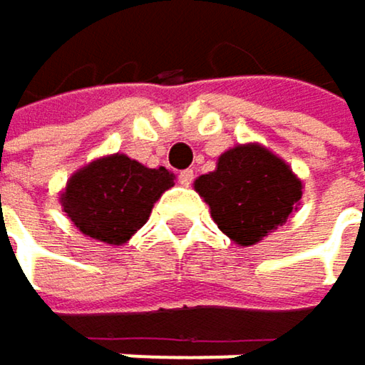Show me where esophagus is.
I'll return each instance as SVG.
<instances>
[{"instance_id":"34e87169","label":"esophagus","mask_w":365,"mask_h":365,"mask_svg":"<svg viewBox=\"0 0 365 365\" xmlns=\"http://www.w3.org/2000/svg\"><path fill=\"white\" fill-rule=\"evenodd\" d=\"M178 182H180L182 187H189V185L193 182V170H182V172L178 174Z\"/></svg>"}]
</instances>
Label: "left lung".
<instances>
[{
    "label": "left lung",
    "mask_w": 365,
    "mask_h": 365,
    "mask_svg": "<svg viewBox=\"0 0 365 365\" xmlns=\"http://www.w3.org/2000/svg\"><path fill=\"white\" fill-rule=\"evenodd\" d=\"M193 187L219 230L240 247H253L284 225L304 189L291 165L259 142L225 150L215 172L202 174Z\"/></svg>",
    "instance_id": "1"
}]
</instances>
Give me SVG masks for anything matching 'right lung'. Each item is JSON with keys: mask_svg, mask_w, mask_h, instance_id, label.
<instances>
[{"mask_svg": "<svg viewBox=\"0 0 365 365\" xmlns=\"http://www.w3.org/2000/svg\"><path fill=\"white\" fill-rule=\"evenodd\" d=\"M174 178L165 168H146L114 153L76 170L59 202L81 234L120 247L148 221L155 202L174 187Z\"/></svg>", "mask_w": 365, "mask_h": 365, "instance_id": "add662e5", "label": "right lung"}]
</instances>
